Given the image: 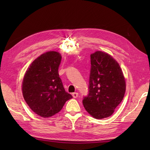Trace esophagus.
Listing matches in <instances>:
<instances>
[{"instance_id":"esophagus-1","label":"esophagus","mask_w":150,"mask_h":150,"mask_svg":"<svg viewBox=\"0 0 150 150\" xmlns=\"http://www.w3.org/2000/svg\"><path fill=\"white\" fill-rule=\"evenodd\" d=\"M78 95H79L78 93H76V92H75V93H72V96H73V98H77L78 97Z\"/></svg>"}]
</instances>
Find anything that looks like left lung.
Masks as SVG:
<instances>
[{"label":"left lung","instance_id":"obj_1","mask_svg":"<svg viewBox=\"0 0 150 150\" xmlns=\"http://www.w3.org/2000/svg\"><path fill=\"white\" fill-rule=\"evenodd\" d=\"M89 93L82 100L85 110L95 119L111 116L122 102L126 82L115 60L105 52L91 54Z\"/></svg>","mask_w":150,"mask_h":150}]
</instances>
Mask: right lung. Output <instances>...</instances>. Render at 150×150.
<instances>
[{"mask_svg":"<svg viewBox=\"0 0 150 150\" xmlns=\"http://www.w3.org/2000/svg\"><path fill=\"white\" fill-rule=\"evenodd\" d=\"M62 57L50 51L31 64L25 73L22 90L25 101L33 112L42 117L59 113L73 97L64 88L59 75Z\"/></svg>","mask_w":150,"mask_h":150,"instance_id":"add662e5","label":"right lung"}]
</instances>
